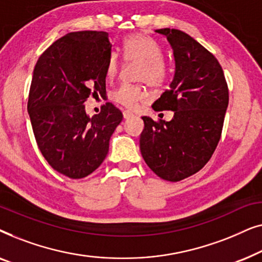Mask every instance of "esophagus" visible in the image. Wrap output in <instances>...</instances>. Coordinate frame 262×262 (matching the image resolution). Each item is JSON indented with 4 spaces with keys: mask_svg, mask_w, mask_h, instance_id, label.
<instances>
[{
    "mask_svg": "<svg viewBox=\"0 0 262 262\" xmlns=\"http://www.w3.org/2000/svg\"><path fill=\"white\" fill-rule=\"evenodd\" d=\"M123 116H124L125 119H128V118H131L132 116H134V113H132L131 111H128V110H124L123 111Z\"/></svg>",
    "mask_w": 262,
    "mask_h": 262,
    "instance_id": "1",
    "label": "esophagus"
}]
</instances>
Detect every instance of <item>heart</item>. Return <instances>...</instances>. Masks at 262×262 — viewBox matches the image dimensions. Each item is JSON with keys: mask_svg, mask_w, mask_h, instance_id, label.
I'll list each match as a JSON object with an SVG mask.
<instances>
[{"mask_svg": "<svg viewBox=\"0 0 262 262\" xmlns=\"http://www.w3.org/2000/svg\"><path fill=\"white\" fill-rule=\"evenodd\" d=\"M124 57L127 62H137L135 68V84L121 83L110 93V98L127 108H135L149 98V92L144 82L151 87H160L168 77L167 60L162 57V48L156 40L143 33L131 34L124 40ZM119 58L116 53L110 56L106 64V75L113 78L119 71Z\"/></svg>", "mask_w": 262, "mask_h": 262, "instance_id": "obj_1", "label": "heart"}]
</instances>
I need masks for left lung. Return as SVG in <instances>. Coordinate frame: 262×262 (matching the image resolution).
I'll return each mask as SVG.
<instances>
[{"instance_id": "obj_1", "label": "left lung", "mask_w": 262, "mask_h": 262, "mask_svg": "<svg viewBox=\"0 0 262 262\" xmlns=\"http://www.w3.org/2000/svg\"><path fill=\"white\" fill-rule=\"evenodd\" d=\"M173 49L175 74L170 88L152 103L157 111H173L170 121L142 117L139 139L143 159L157 177L177 182L209 162L221 139L229 103L223 69L212 53L191 35L161 28Z\"/></svg>"}]
</instances>
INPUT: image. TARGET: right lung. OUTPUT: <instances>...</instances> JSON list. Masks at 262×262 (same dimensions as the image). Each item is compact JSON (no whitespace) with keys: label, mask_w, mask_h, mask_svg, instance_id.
Masks as SVG:
<instances>
[{"label":"right lung","mask_w":262,"mask_h":262,"mask_svg":"<svg viewBox=\"0 0 262 262\" xmlns=\"http://www.w3.org/2000/svg\"><path fill=\"white\" fill-rule=\"evenodd\" d=\"M111 52L107 32H71L49 46L34 67L27 110L35 141L50 166L70 179L99 168L123 120L111 102L92 118L83 105L91 95L106 93Z\"/></svg>","instance_id":"right-lung-1"}]
</instances>
